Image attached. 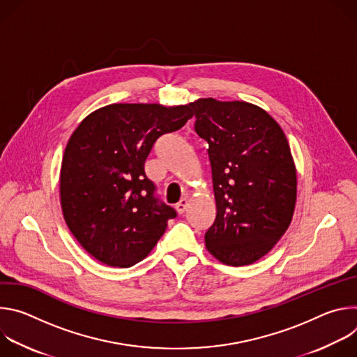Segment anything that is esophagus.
<instances>
[{
    "mask_svg": "<svg viewBox=\"0 0 357 357\" xmlns=\"http://www.w3.org/2000/svg\"><path fill=\"white\" fill-rule=\"evenodd\" d=\"M186 208H188V200H186V199H181V200L176 203V206H175V209H176V212H178L179 215H182V213L186 211Z\"/></svg>",
    "mask_w": 357,
    "mask_h": 357,
    "instance_id": "1",
    "label": "esophagus"
}]
</instances>
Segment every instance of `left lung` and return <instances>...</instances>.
Masks as SVG:
<instances>
[{
	"label": "left lung",
	"instance_id": "left-lung-1",
	"mask_svg": "<svg viewBox=\"0 0 357 357\" xmlns=\"http://www.w3.org/2000/svg\"><path fill=\"white\" fill-rule=\"evenodd\" d=\"M196 134L209 144L216 219L208 251L238 267L260 260L288 229L296 171L287 137L263 109L212 97L192 103Z\"/></svg>",
	"mask_w": 357,
	"mask_h": 357
}]
</instances>
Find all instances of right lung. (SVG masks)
Listing matches in <instances>:
<instances>
[{"mask_svg":"<svg viewBox=\"0 0 357 357\" xmlns=\"http://www.w3.org/2000/svg\"><path fill=\"white\" fill-rule=\"evenodd\" d=\"M192 103L110 105L72 134L61 168L65 222L100 263L127 268L148 256L176 212L144 172L154 142L192 119Z\"/></svg>","mask_w":357,"mask_h":357,"instance_id":"add662e5","label":"right lung"}]
</instances>
